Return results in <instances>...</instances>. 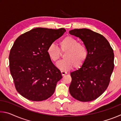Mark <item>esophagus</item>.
I'll return each mask as SVG.
<instances>
[{
    "label": "esophagus",
    "mask_w": 121,
    "mask_h": 121,
    "mask_svg": "<svg viewBox=\"0 0 121 121\" xmlns=\"http://www.w3.org/2000/svg\"><path fill=\"white\" fill-rule=\"evenodd\" d=\"M61 74H62V76L67 74V73L66 71H61Z\"/></svg>",
    "instance_id": "1"
}]
</instances>
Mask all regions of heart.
I'll return each instance as SVG.
<instances>
[{"label":"heart","mask_w":121,"mask_h":121,"mask_svg":"<svg viewBox=\"0 0 121 121\" xmlns=\"http://www.w3.org/2000/svg\"><path fill=\"white\" fill-rule=\"evenodd\" d=\"M59 48L54 44H51L47 50L49 58L53 62L60 58L61 53L66 52L64 55L65 59L56 63V66L61 71H68L75 66L80 68L86 61L88 51L84 45L79 43L76 39L67 36L59 43Z\"/></svg>","instance_id":"obj_1"}]
</instances>
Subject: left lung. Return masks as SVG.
I'll return each mask as SVG.
<instances>
[{
    "mask_svg": "<svg viewBox=\"0 0 121 121\" xmlns=\"http://www.w3.org/2000/svg\"><path fill=\"white\" fill-rule=\"evenodd\" d=\"M69 34L79 37L87 48L86 61L78 70L70 73L71 95L83 102L100 97L107 89L113 71L114 54L105 37L88 29H75Z\"/></svg>",
    "mask_w": 121,
    "mask_h": 121,
    "instance_id": "obj_1",
    "label": "left lung"
}]
</instances>
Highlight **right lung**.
Masks as SVG:
<instances>
[{
    "label": "right lung",
    "mask_w": 121,
    "mask_h": 121,
    "mask_svg": "<svg viewBox=\"0 0 121 121\" xmlns=\"http://www.w3.org/2000/svg\"><path fill=\"white\" fill-rule=\"evenodd\" d=\"M65 32L64 28H37L15 40L9 56L10 72L17 91L26 99L43 101L54 93L62 76L47 50Z\"/></svg>",
    "instance_id": "obj_1"
}]
</instances>
